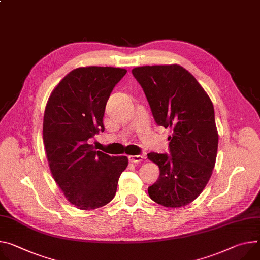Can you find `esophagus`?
I'll use <instances>...</instances> for the list:
<instances>
[{
  "label": "esophagus",
  "instance_id": "1",
  "mask_svg": "<svg viewBox=\"0 0 260 260\" xmlns=\"http://www.w3.org/2000/svg\"><path fill=\"white\" fill-rule=\"evenodd\" d=\"M144 159L143 155H129L128 156V160L131 162H141Z\"/></svg>",
  "mask_w": 260,
  "mask_h": 260
}]
</instances>
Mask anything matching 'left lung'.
<instances>
[{
    "instance_id": "8db88e82",
    "label": "left lung",
    "mask_w": 260,
    "mask_h": 260,
    "mask_svg": "<svg viewBox=\"0 0 260 260\" xmlns=\"http://www.w3.org/2000/svg\"><path fill=\"white\" fill-rule=\"evenodd\" d=\"M132 73L143 88L156 124L173 133L168 137L169 154H147L159 168L148 194L162 206H184L201 194L215 167L219 136L214 106L180 65L141 66Z\"/></svg>"
}]
</instances>
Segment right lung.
Segmentation results:
<instances>
[{"label": "right lung", "instance_id": "right-lung-1", "mask_svg": "<svg viewBox=\"0 0 260 260\" xmlns=\"http://www.w3.org/2000/svg\"><path fill=\"white\" fill-rule=\"evenodd\" d=\"M126 69L89 66L74 69L52 92L43 117V142L50 169L67 200L90 210L109 203L126 156L96 151L88 140L104 132L103 118L114 87Z\"/></svg>", "mask_w": 260, "mask_h": 260}]
</instances>
